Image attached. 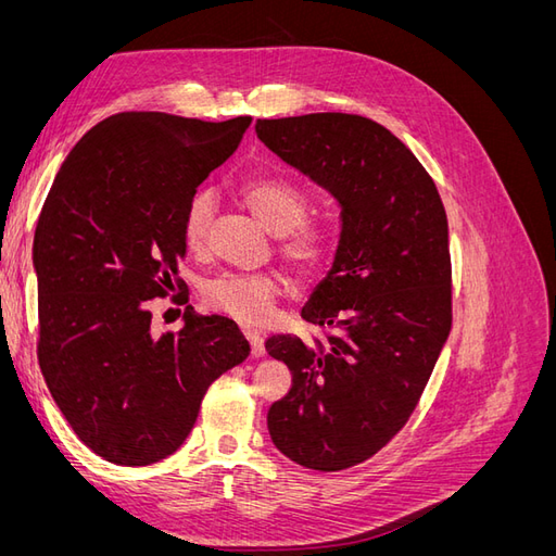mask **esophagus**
<instances>
[{
  "label": "esophagus",
  "mask_w": 556,
  "mask_h": 556,
  "mask_svg": "<svg viewBox=\"0 0 556 556\" xmlns=\"http://www.w3.org/2000/svg\"><path fill=\"white\" fill-rule=\"evenodd\" d=\"M243 333H245V339L250 341V350H252V355H255V357H262L264 352H266V348H264V339H262V333H260L257 329H243Z\"/></svg>",
  "instance_id": "esophagus-1"
}]
</instances>
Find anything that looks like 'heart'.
Returning a JSON list of instances; mask_svg holds the SVG:
<instances>
[{
  "instance_id": "obj_1",
  "label": "heart",
  "mask_w": 556,
  "mask_h": 556,
  "mask_svg": "<svg viewBox=\"0 0 556 556\" xmlns=\"http://www.w3.org/2000/svg\"><path fill=\"white\" fill-rule=\"evenodd\" d=\"M241 197L262 220L276 231L278 255L301 278L315 276L336 248V233L327 223L311 220V199L296 185L280 178H250L241 185ZM217 199L213 190H197L182 213V241L192 252L208 245ZM282 292L276 271H225L201 285V296L213 311L227 313L245 325H264L274 315Z\"/></svg>"
}]
</instances>
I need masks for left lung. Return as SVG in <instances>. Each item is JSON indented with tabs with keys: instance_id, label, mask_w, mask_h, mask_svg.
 Returning <instances> with one entry per match:
<instances>
[{
	"instance_id": "obj_1",
	"label": "left lung",
	"mask_w": 556,
	"mask_h": 556,
	"mask_svg": "<svg viewBox=\"0 0 556 556\" xmlns=\"http://www.w3.org/2000/svg\"><path fill=\"white\" fill-rule=\"evenodd\" d=\"M260 141L341 204V241L301 311L333 329L266 352L292 371L271 403L274 445L313 470L374 457L408 422L452 327L447 215L433 178L390 129L352 113L257 121Z\"/></svg>"
}]
</instances>
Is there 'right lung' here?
<instances>
[{"label":"right lung","mask_w":556,"mask_h":556,"mask_svg":"<svg viewBox=\"0 0 556 556\" xmlns=\"http://www.w3.org/2000/svg\"><path fill=\"white\" fill-rule=\"evenodd\" d=\"M250 123L115 113L74 146L46 197L35 231L37 357L66 422L106 462L169 457L208 384L250 355L229 317L188 306L178 331L153 336L148 308L174 282L182 292L185 206Z\"/></svg>","instance_id":"obj_1"}]
</instances>
